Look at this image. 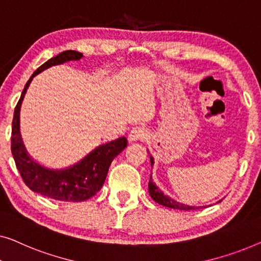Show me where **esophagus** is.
Returning <instances> with one entry per match:
<instances>
[{
	"label": "esophagus",
	"mask_w": 261,
	"mask_h": 261,
	"mask_svg": "<svg viewBox=\"0 0 261 261\" xmlns=\"http://www.w3.org/2000/svg\"><path fill=\"white\" fill-rule=\"evenodd\" d=\"M148 136V131L143 126H135L132 127L129 134V141L135 142L139 141V139H144Z\"/></svg>",
	"instance_id": "1"
}]
</instances>
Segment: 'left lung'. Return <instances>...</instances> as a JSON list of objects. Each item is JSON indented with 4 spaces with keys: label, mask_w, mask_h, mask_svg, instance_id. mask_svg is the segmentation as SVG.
I'll use <instances>...</instances> for the list:
<instances>
[{
    "label": "left lung",
    "mask_w": 261,
    "mask_h": 261,
    "mask_svg": "<svg viewBox=\"0 0 261 261\" xmlns=\"http://www.w3.org/2000/svg\"><path fill=\"white\" fill-rule=\"evenodd\" d=\"M150 162H151V166H152L153 164L152 156H150ZM149 194L155 202L162 204V205H166V207H169V208L179 209V211H194V209L202 208V207H192V205L183 204L181 202L175 201L174 199H171V197L164 195L162 190H161L159 187H157L155 183L151 181V176H150V181H149Z\"/></svg>",
    "instance_id": "1"
}]
</instances>
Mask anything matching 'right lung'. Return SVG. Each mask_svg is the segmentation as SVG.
I'll use <instances>...</instances> for the list:
<instances>
[{"label": "right lung", "instance_id": "1", "mask_svg": "<svg viewBox=\"0 0 261 261\" xmlns=\"http://www.w3.org/2000/svg\"><path fill=\"white\" fill-rule=\"evenodd\" d=\"M82 58L83 53L76 50H65L40 66L33 73L22 91L14 110L12 125V153L25 186L33 192L41 194L43 196L68 202L89 200L101 189L113 159L126 148L127 139L120 137L99 145L80 162L69 168L61 170L45 168L31 159L25 151L20 135V108L25 91L36 74L52 66L61 65L71 60H80Z\"/></svg>", "mask_w": 261, "mask_h": 261}]
</instances>
